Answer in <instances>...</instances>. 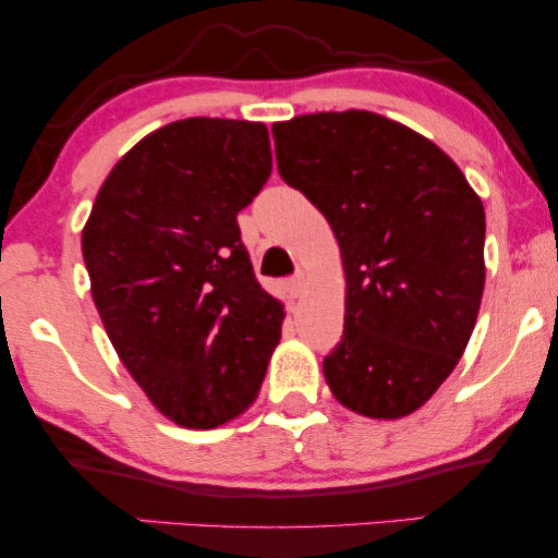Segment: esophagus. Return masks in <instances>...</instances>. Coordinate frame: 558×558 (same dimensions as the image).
<instances>
[{
    "instance_id": "esophagus-1",
    "label": "esophagus",
    "mask_w": 558,
    "mask_h": 558,
    "mask_svg": "<svg viewBox=\"0 0 558 558\" xmlns=\"http://www.w3.org/2000/svg\"><path fill=\"white\" fill-rule=\"evenodd\" d=\"M289 294H292V296H300L302 294V289H304V277H302V274H296V277H292V279H289Z\"/></svg>"
}]
</instances>
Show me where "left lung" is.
<instances>
[{
    "mask_svg": "<svg viewBox=\"0 0 558 558\" xmlns=\"http://www.w3.org/2000/svg\"><path fill=\"white\" fill-rule=\"evenodd\" d=\"M277 167L330 223L345 269V330L323 361L355 414L401 418L454 371L485 287V208L426 136L373 111L271 126Z\"/></svg>",
    "mask_w": 558,
    "mask_h": 558,
    "instance_id": "left-lung-1",
    "label": "left lung"
}]
</instances>
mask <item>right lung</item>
<instances>
[{
  "instance_id": "obj_1",
  "label": "right lung",
  "mask_w": 558,
  "mask_h": 558,
  "mask_svg": "<svg viewBox=\"0 0 558 558\" xmlns=\"http://www.w3.org/2000/svg\"><path fill=\"white\" fill-rule=\"evenodd\" d=\"M269 174L258 121H172L119 159L83 228L106 335L180 426L243 414L279 345L284 307L256 281L235 220Z\"/></svg>"
}]
</instances>
